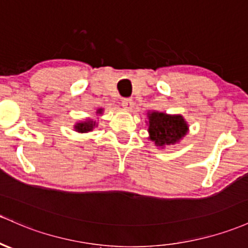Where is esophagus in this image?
<instances>
[{"mask_svg":"<svg viewBox=\"0 0 248 248\" xmlns=\"http://www.w3.org/2000/svg\"><path fill=\"white\" fill-rule=\"evenodd\" d=\"M122 105H123V108H125V110L131 111L132 108H134V100L127 98V99H124L123 102H122Z\"/></svg>","mask_w":248,"mask_h":248,"instance_id":"esophagus-1","label":"esophagus"}]
</instances>
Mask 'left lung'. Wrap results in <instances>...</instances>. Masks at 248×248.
Listing matches in <instances>:
<instances>
[{"label":"left lung","instance_id":"left-lung-1","mask_svg":"<svg viewBox=\"0 0 248 248\" xmlns=\"http://www.w3.org/2000/svg\"><path fill=\"white\" fill-rule=\"evenodd\" d=\"M149 140L163 149L175 145L183 140L189 131V125L181 114H168L159 111H148Z\"/></svg>","mask_w":248,"mask_h":248}]
</instances>
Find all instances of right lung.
<instances>
[{"label":"right lung","mask_w":248,"mask_h":248,"mask_svg":"<svg viewBox=\"0 0 248 248\" xmlns=\"http://www.w3.org/2000/svg\"><path fill=\"white\" fill-rule=\"evenodd\" d=\"M104 108H98L97 113L102 114ZM97 126V121H94L93 118H86L85 121L77 122V123L74 124V130H76L77 132H79V134H87V132L93 131V129H95Z\"/></svg>","instance_id":"add662e5"}]
</instances>
